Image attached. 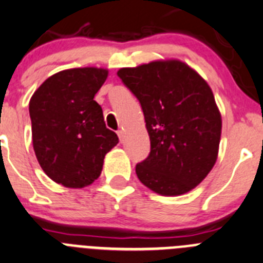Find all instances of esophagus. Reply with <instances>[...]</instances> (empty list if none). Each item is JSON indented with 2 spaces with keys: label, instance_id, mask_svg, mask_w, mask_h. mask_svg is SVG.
<instances>
[{
  "label": "esophagus",
  "instance_id": "esophagus-1",
  "mask_svg": "<svg viewBox=\"0 0 263 263\" xmlns=\"http://www.w3.org/2000/svg\"><path fill=\"white\" fill-rule=\"evenodd\" d=\"M117 136H119L120 141H124V130H119V132H117Z\"/></svg>",
  "mask_w": 263,
  "mask_h": 263
}]
</instances>
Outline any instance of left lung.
Listing matches in <instances>:
<instances>
[{
    "instance_id": "8db88e82",
    "label": "left lung",
    "mask_w": 263,
    "mask_h": 263,
    "mask_svg": "<svg viewBox=\"0 0 263 263\" xmlns=\"http://www.w3.org/2000/svg\"><path fill=\"white\" fill-rule=\"evenodd\" d=\"M117 76L141 103L151 141L148 157L136 166L139 181L162 196L191 191L216 164L221 141L208 82L178 59L121 68Z\"/></svg>"
}]
</instances>
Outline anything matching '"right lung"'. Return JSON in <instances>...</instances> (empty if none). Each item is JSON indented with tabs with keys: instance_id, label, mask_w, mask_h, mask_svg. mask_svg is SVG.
I'll use <instances>...</instances> for the list:
<instances>
[{
	"instance_id": "obj_1",
	"label": "right lung",
	"mask_w": 263,
	"mask_h": 263,
	"mask_svg": "<svg viewBox=\"0 0 263 263\" xmlns=\"http://www.w3.org/2000/svg\"><path fill=\"white\" fill-rule=\"evenodd\" d=\"M108 69H64L45 80L29 101L32 142L47 177L69 189H82L102 173L117 134L107 129L94 97Z\"/></svg>"
}]
</instances>
